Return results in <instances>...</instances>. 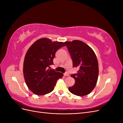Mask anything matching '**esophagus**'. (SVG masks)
<instances>
[{
  "label": "esophagus",
  "instance_id": "34e87169",
  "mask_svg": "<svg viewBox=\"0 0 123 123\" xmlns=\"http://www.w3.org/2000/svg\"><path fill=\"white\" fill-rule=\"evenodd\" d=\"M64 76H69V73H68V72H66V73H65L64 74Z\"/></svg>",
  "mask_w": 123,
  "mask_h": 123
}]
</instances>
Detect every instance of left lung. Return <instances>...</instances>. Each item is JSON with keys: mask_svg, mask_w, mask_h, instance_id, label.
Here are the masks:
<instances>
[{"mask_svg": "<svg viewBox=\"0 0 123 123\" xmlns=\"http://www.w3.org/2000/svg\"><path fill=\"white\" fill-rule=\"evenodd\" d=\"M73 62V67L78 68L77 73L71 76L75 84L69 87V91L77 96L86 95L93 90L97 83L98 66L94 51L86 43L80 40L65 42Z\"/></svg>", "mask_w": 123, "mask_h": 123, "instance_id": "1", "label": "left lung"}]
</instances>
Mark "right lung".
Returning a JSON list of instances; mask_svg holds the SVG:
<instances>
[{
  "label": "right lung",
  "instance_id": "right-lung-1",
  "mask_svg": "<svg viewBox=\"0 0 123 123\" xmlns=\"http://www.w3.org/2000/svg\"><path fill=\"white\" fill-rule=\"evenodd\" d=\"M62 42H52L40 38L33 43L25 54L24 62V75L28 88L36 95H44L52 91L63 74L49 69L53 65L55 53L62 47Z\"/></svg>",
  "mask_w": 123,
  "mask_h": 123
}]
</instances>
